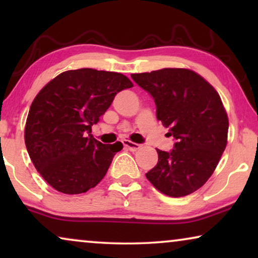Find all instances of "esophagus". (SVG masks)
Masks as SVG:
<instances>
[{"label":"esophagus","instance_id":"34e87169","mask_svg":"<svg viewBox=\"0 0 258 258\" xmlns=\"http://www.w3.org/2000/svg\"><path fill=\"white\" fill-rule=\"evenodd\" d=\"M123 144H124V147L128 148L130 151H136V150H139L140 148H141V144L130 142V141H124V142H123Z\"/></svg>","mask_w":258,"mask_h":258}]
</instances>
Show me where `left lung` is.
<instances>
[{
    "instance_id": "obj_1",
    "label": "left lung",
    "mask_w": 258,
    "mask_h": 258,
    "mask_svg": "<svg viewBox=\"0 0 258 258\" xmlns=\"http://www.w3.org/2000/svg\"><path fill=\"white\" fill-rule=\"evenodd\" d=\"M132 79L153 96L156 116L176 140L170 151L157 150V164L146 176L170 197L200 189L227 147L229 121L220 95L189 69L164 68L133 74Z\"/></svg>"
}]
</instances>
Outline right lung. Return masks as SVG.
I'll return each mask as SVG.
<instances>
[{"label":"right lung","mask_w":258,"mask_h":258,"mask_svg":"<svg viewBox=\"0 0 258 258\" xmlns=\"http://www.w3.org/2000/svg\"><path fill=\"white\" fill-rule=\"evenodd\" d=\"M119 73L83 68L59 74L42 88L30 105L24 141L30 160L59 192H86L102 181L123 144H103L91 126L114 101L132 88Z\"/></svg>","instance_id":"1"}]
</instances>
